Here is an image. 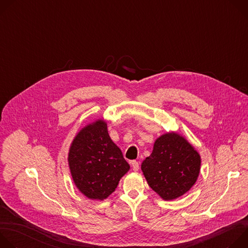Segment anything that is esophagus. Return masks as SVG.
Returning <instances> with one entry per match:
<instances>
[{
	"label": "esophagus",
	"instance_id": "obj_1",
	"mask_svg": "<svg viewBox=\"0 0 248 248\" xmlns=\"http://www.w3.org/2000/svg\"><path fill=\"white\" fill-rule=\"evenodd\" d=\"M131 167H132V170L134 171H137L139 170V163L136 162V161H132L131 162Z\"/></svg>",
	"mask_w": 248,
	"mask_h": 248
}]
</instances>
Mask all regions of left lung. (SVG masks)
<instances>
[{"label": "left lung", "instance_id": "8db88e82", "mask_svg": "<svg viewBox=\"0 0 248 248\" xmlns=\"http://www.w3.org/2000/svg\"><path fill=\"white\" fill-rule=\"evenodd\" d=\"M200 169V154L185 136L175 131L159 136L152 153L141 164L147 184L166 201L189 191L198 179Z\"/></svg>", "mask_w": 248, "mask_h": 248}]
</instances>
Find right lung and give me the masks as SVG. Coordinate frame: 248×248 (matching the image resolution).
I'll use <instances>...</instances> for the list:
<instances>
[{"mask_svg":"<svg viewBox=\"0 0 248 248\" xmlns=\"http://www.w3.org/2000/svg\"><path fill=\"white\" fill-rule=\"evenodd\" d=\"M67 162L79 192L98 201L108 198L130 169L103 119L89 123L77 133L69 146Z\"/></svg>","mask_w":248,"mask_h":248,"instance_id":"add662e5","label":"right lung"}]
</instances>
